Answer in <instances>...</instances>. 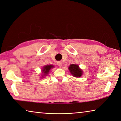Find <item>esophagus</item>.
Wrapping results in <instances>:
<instances>
[{"instance_id": "esophagus-1", "label": "esophagus", "mask_w": 121, "mask_h": 121, "mask_svg": "<svg viewBox=\"0 0 121 121\" xmlns=\"http://www.w3.org/2000/svg\"><path fill=\"white\" fill-rule=\"evenodd\" d=\"M57 65H58L59 67H61L62 65V62H61V61H58V62H57Z\"/></svg>"}]
</instances>
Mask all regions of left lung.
<instances>
[{
  "instance_id": "8db88e82",
  "label": "left lung",
  "mask_w": 121,
  "mask_h": 121,
  "mask_svg": "<svg viewBox=\"0 0 121 121\" xmlns=\"http://www.w3.org/2000/svg\"><path fill=\"white\" fill-rule=\"evenodd\" d=\"M70 73L74 77H80L82 74V70L79 68V65H70L68 68Z\"/></svg>"
}]
</instances>
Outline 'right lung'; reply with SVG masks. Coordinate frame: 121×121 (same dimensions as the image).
Listing matches in <instances>:
<instances>
[{"label":"right lung","mask_w":121,"mask_h":121,"mask_svg":"<svg viewBox=\"0 0 121 121\" xmlns=\"http://www.w3.org/2000/svg\"><path fill=\"white\" fill-rule=\"evenodd\" d=\"M54 66L53 65H46L45 66H44L42 69V73L43 75L42 77H44L47 76V74L49 73V72L50 70H51L52 68H53Z\"/></svg>","instance_id":"1"}]
</instances>
